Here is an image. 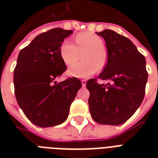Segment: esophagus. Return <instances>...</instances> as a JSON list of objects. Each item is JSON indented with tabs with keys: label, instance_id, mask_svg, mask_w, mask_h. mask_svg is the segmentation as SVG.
I'll use <instances>...</instances> for the list:
<instances>
[{
	"label": "esophagus",
	"instance_id": "34e87169",
	"mask_svg": "<svg viewBox=\"0 0 158 158\" xmlns=\"http://www.w3.org/2000/svg\"><path fill=\"white\" fill-rule=\"evenodd\" d=\"M81 83H82V86H83V87H85V86H86L87 81H86V80H85V79H82V80H81Z\"/></svg>",
	"mask_w": 158,
	"mask_h": 158
}]
</instances>
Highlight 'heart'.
Segmentation results:
<instances>
[{
  "instance_id": "1",
  "label": "heart",
  "mask_w": 158,
  "mask_h": 158,
  "mask_svg": "<svg viewBox=\"0 0 158 158\" xmlns=\"http://www.w3.org/2000/svg\"><path fill=\"white\" fill-rule=\"evenodd\" d=\"M75 43L76 46L71 41L65 40L60 48V57L67 65L76 63L83 55L84 61L70 67L68 70L69 75L88 78L106 66L107 56L100 37L92 33H82L75 37Z\"/></svg>"
}]
</instances>
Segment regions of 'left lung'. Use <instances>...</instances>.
Returning a JSON list of instances; mask_svg holds the SVG:
<instances>
[{"instance_id":"obj_1","label":"left lung","mask_w":158,"mask_h":158,"mask_svg":"<svg viewBox=\"0 0 158 158\" xmlns=\"http://www.w3.org/2000/svg\"><path fill=\"white\" fill-rule=\"evenodd\" d=\"M97 34L104 38L107 62L99 79L87 82L89 110L96 122L119 125L132 116L142 103L148 81L145 57L127 38L110 29Z\"/></svg>"}]
</instances>
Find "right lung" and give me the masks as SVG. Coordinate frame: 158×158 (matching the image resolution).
<instances>
[{
  "instance_id": "1",
  "label": "right lung",
  "mask_w": 158,
  "mask_h": 158,
  "mask_svg": "<svg viewBox=\"0 0 158 158\" xmlns=\"http://www.w3.org/2000/svg\"><path fill=\"white\" fill-rule=\"evenodd\" d=\"M72 33L60 28L51 29L37 36L19 53L14 70L16 100L26 117L39 127L64 122L81 89V82L74 77L56 81L66 70L60 48Z\"/></svg>"
}]
</instances>
